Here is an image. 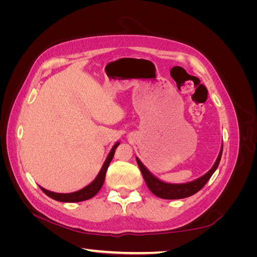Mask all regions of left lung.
Segmentation results:
<instances>
[{
	"label": "left lung",
	"mask_w": 257,
	"mask_h": 257,
	"mask_svg": "<svg viewBox=\"0 0 257 257\" xmlns=\"http://www.w3.org/2000/svg\"><path fill=\"white\" fill-rule=\"evenodd\" d=\"M222 152H223V145L221 146L220 153L217 155V158L211 169H210L209 172H207L204 176L195 179V180L185 182V183H168V182L162 181L161 179L155 177L150 170L143 164V162L138 158H136V161L139 166V169H141V172L143 174L146 184L148 185V188H149V190L154 194V195H157L158 197L163 199H181V198L194 195V194L197 193L199 190L204 188V185L208 182L209 179L211 178V176L216 170L217 166H219L221 158H222Z\"/></svg>",
	"instance_id": "obj_1"
}]
</instances>
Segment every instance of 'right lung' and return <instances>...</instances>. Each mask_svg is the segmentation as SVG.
I'll return each instance as SVG.
<instances>
[{"label": "right lung", "instance_id": "1", "mask_svg": "<svg viewBox=\"0 0 257 257\" xmlns=\"http://www.w3.org/2000/svg\"><path fill=\"white\" fill-rule=\"evenodd\" d=\"M119 145H120L119 142H116L113 145L110 152L108 153V155H107V158L104 162L102 168H100L99 173L97 174V176L95 177L94 180H93L90 184H88L87 186H84V188H82L81 190L73 192V193H56V192H51V191L46 190L40 185L41 190L46 194V195L49 196L50 198H52L54 200H58V201H62V203H78V201L88 200V199L92 198L93 196H95L96 194L98 193V191L100 190V188H102L103 184H104L107 168H108V166H109L110 162L113 158L114 151L116 149V147H118Z\"/></svg>", "mask_w": 257, "mask_h": 257}]
</instances>
